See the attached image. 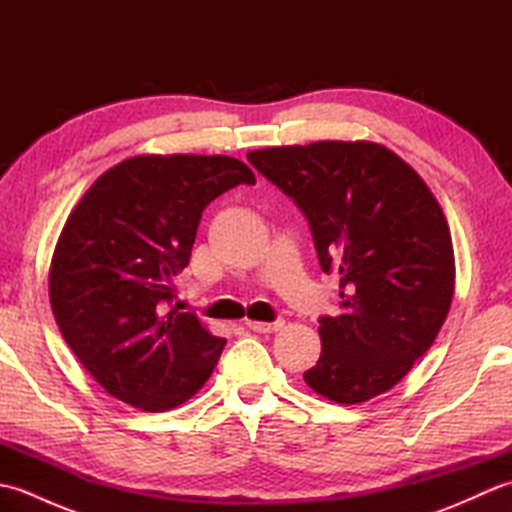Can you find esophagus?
Segmentation results:
<instances>
[{
  "label": "esophagus",
  "instance_id": "obj_1",
  "mask_svg": "<svg viewBox=\"0 0 512 512\" xmlns=\"http://www.w3.org/2000/svg\"><path fill=\"white\" fill-rule=\"evenodd\" d=\"M246 325L253 332H259V334H268V332H279L281 328H284V321H273V323H264V321H246Z\"/></svg>",
  "mask_w": 512,
  "mask_h": 512
}]
</instances>
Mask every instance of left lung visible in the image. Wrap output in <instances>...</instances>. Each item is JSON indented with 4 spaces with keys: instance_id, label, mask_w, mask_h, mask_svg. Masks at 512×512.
<instances>
[{
    "instance_id": "1",
    "label": "left lung",
    "mask_w": 512,
    "mask_h": 512,
    "mask_svg": "<svg viewBox=\"0 0 512 512\" xmlns=\"http://www.w3.org/2000/svg\"><path fill=\"white\" fill-rule=\"evenodd\" d=\"M308 217L323 273L339 270L341 312L319 319L321 356L303 380L356 405L385 394L429 350L455 290L438 200L383 145L321 140L246 154Z\"/></svg>"
}]
</instances>
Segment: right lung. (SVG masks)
I'll return each instance as SVG.
<instances>
[{
	"mask_svg": "<svg viewBox=\"0 0 512 512\" xmlns=\"http://www.w3.org/2000/svg\"><path fill=\"white\" fill-rule=\"evenodd\" d=\"M237 184H255V173L231 156H136L74 206L52 255L50 303L65 343L110 396L167 411L213 374L226 341L167 303L202 211Z\"/></svg>",
	"mask_w": 512,
	"mask_h": 512,
	"instance_id": "obj_1",
	"label": "right lung"
}]
</instances>
